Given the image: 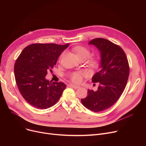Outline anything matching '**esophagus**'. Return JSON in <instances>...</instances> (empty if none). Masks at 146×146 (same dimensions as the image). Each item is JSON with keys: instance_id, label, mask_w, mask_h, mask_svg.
<instances>
[{"instance_id": "obj_1", "label": "esophagus", "mask_w": 146, "mask_h": 146, "mask_svg": "<svg viewBox=\"0 0 146 146\" xmlns=\"http://www.w3.org/2000/svg\"><path fill=\"white\" fill-rule=\"evenodd\" d=\"M69 86H70V87H72V88H74V89H78V88H80V86H77V85H73V84H70V85H69Z\"/></svg>"}]
</instances>
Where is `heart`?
<instances>
[{
  "label": "heart",
  "instance_id": "obj_1",
  "mask_svg": "<svg viewBox=\"0 0 146 146\" xmlns=\"http://www.w3.org/2000/svg\"><path fill=\"white\" fill-rule=\"evenodd\" d=\"M74 51L76 52V55L79 57V58H88L90 54V50L86 47L83 46H76L73 48ZM89 63L91 66H96L97 65V61L95 60H91L89 61ZM83 74L82 72H74L71 74L70 78L75 83H79L82 80V76Z\"/></svg>",
  "mask_w": 146,
  "mask_h": 146
}]
</instances>
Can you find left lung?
I'll list each match as a JSON object with an SVG mask.
<instances>
[{"label":"left lung","mask_w":146,"mask_h":146,"mask_svg":"<svg viewBox=\"0 0 146 146\" xmlns=\"http://www.w3.org/2000/svg\"><path fill=\"white\" fill-rule=\"evenodd\" d=\"M89 44L101 52L100 70L92 78L99 85L95 91L88 89V96L81 102L88 110L100 112L118 100L126 86L129 68L125 53L119 45L102 38H95Z\"/></svg>","instance_id":"1"}]
</instances>
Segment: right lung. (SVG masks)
I'll return each mask as SVG.
<instances>
[{"mask_svg": "<svg viewBox=\"0 0 146 146\" xmlns=\"http://www.w3.org/2000/svg\"><path fill=\"white\" fill-rule=\"evenodd\" d=\"M68 45L33 44L18 57L14 66L15 80L23 98L34 107L43 110L52 106L66 89L64 83L50 82L45 76Z\"/></svg>", "mask_w": 146, "mask_h": 146, "instance_id": "obj_1", "label": "right lung"}]
</instances>
